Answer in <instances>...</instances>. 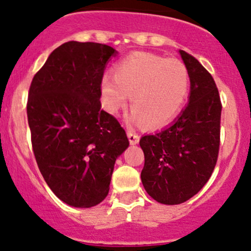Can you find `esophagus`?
<instances>
[{
	"label": "esophagus",
	"mask_w": 251,
	"mask_h": 251,
	"mask_svg": "<svg viewBox=\"0 0 251 251\" xmlns=\"http://www.w3.org/2000/svg\"><path fill=\"white\" fill-rule=\"evenodd\" d=\"M126 135H128V138H129V142H130V144H137L138 142H140V135L137 134V132L134 131V130H128L126 131Z\"/></svg>",
	"instance_id": "34e87169"
}]
</instances>
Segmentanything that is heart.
<instances>
[{"mask_svg":"<svg viewBox=\"0 0 251 251\" xmlns=\"http://www.w3.org/2000/svg\"><path fill=\"white\" fill-rule=\"evenodd\" d=\"M115 75L101 80L102 100L109 113H117L130 95L134 123L150 128L168 125L180 111L190 87L188 71L182 61L135 52L120 60Z\"/></svg>","mask_w":251,"mask_h":251,"instance_id":"obj_1","label":"heart"}]
</instances>
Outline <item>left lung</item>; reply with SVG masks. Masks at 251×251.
Segmentation results:
<instances>
[{
    "label": "left lung",
    "instance_id": "left-lung-1",
    "mask_svg": "<svg viewBox=\"0 0 251 251\" xmlns=\"http://www.w3.org/2000/svg\"><path fill=\"white\" fill-rule=\"evenodd\" d=\"M179 53L190 76L188 104L171 126L140 141L143 186L165 205L185 202L205 186L220 148L222 104L214 79L193 55Z\"/></svg>",
    "mask_w": 251,
    "mask_h": 251
}]
</instances>
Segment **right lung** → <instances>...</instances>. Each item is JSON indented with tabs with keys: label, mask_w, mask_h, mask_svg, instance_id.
<instances>
[{
	"label": "right lung",
	"mask_w": 251,
	"mask_h": 251,
	"mask_svg": "<svg viewBox=\"0 0 251 251\" xmlns=\"http://www.w3.org/2000/svg\"><path fill=\"white\" fill-rule=\"evenodd\" d=\"M117 52L67 42L33 76L26 113L39 171L67 205L89 208L109 192L115 160L129 147L125 129L101 109V80Z\"/></svg>",
	"instance_id": "right-lung-1"
}]
</instances>
